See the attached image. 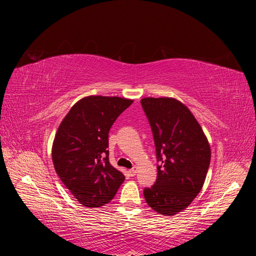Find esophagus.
<instances>
[{
	"label": "esophagus",
	"instance_id": "obj_1",
	"mask_svg": "<svg viewBox=\"0 0 256 256\" xmlns=\"http://www.w3.org/2000/svg\"><path fill=\"white\" fill-rule=\"evenodd\" d=\"M128 172H130V176H135V175H136V167H133L132 170H128Z\"/></svg>",
	"mask_w": 256,
	"mask_h": 256
}]
</instances>
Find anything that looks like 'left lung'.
<instances>
[{
  "mask_svg": "<svg viewBox=\"0 0 256 256\" xmlns=\"http://www.w3.org/2000/svg\"><path fill=\"white\" fill-rule=\"evenodd\" d=\"M154 143L157 179L144 189L146 202L164 216H174L192 202L204 186L211 150L189 108L174 98H144Z\"/></svg>",
  "mask_w": 256,
  "mask_h": 256,
  "instance_id": "8db88e82",
  "label": "left lung"
}]
</instances>
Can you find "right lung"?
<instances>
[{"mask_svg":"<svg viewBox=\"0 0 256 256\" xmlns=\"http://www.w3.org/2000/svg\"><path fill=\"white\" fill-rule=\"evenodd\" d=\"M133 100L90 96L79 100L59 125L52 157L60 180L81 204L96 208L113 199L124 175L108 162V132Z\"/></svg>","mask_w":256,"mask_h":256,"instance_id":"right-lung-1","label":"right lung"}]
</instances>
